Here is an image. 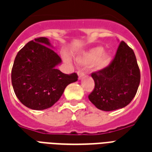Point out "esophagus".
I'll return each instance as SVG.
<instances>
[{
    "instance_id": "esophagus-1",
    "label": "esophagus",
    "mask_w": 152,
    "mask_h": 152,
    "mask_svg": "<svg viewBox=\"0 0 152 152\" xmlns=\"http://www.w3.org/2000/svg\"><path fill=\"white\" fill-rule=\"evenodd\" d=\"M84 75H85V74H84V72H83L78 71V76H79V79H80V80L83 78V76H84Z\"/></svg>"
}]
</instances>
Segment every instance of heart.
<instances>
[{
  "label": "heart",
  "mask_w": 152,
  "mask_h": 152,
  "mask_svg": "<svg viewBox=\"0 0 152 152\" xmlns=\"http://www.w3.org/2000/svg\"><path fill=\"white\" fill-rule=\"evenodd\" d=\"M102 47H95L86 52L81 57L77 58L78 62L82 64H94V67L97 70L105 69L109 65L111 61V56L108 53H103ZM69 62V60L67 59Z\"/></svg>",
  "instance_id": "b5f03b06"
}]
</instances>
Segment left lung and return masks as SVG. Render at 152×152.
Listing matches in <instances>:
<instances>
[{"label": "left lung", "mask_w": 152, "mask_h": 152, "mask_svg": "<svg viewBox=\"0 0 152 152\" xmlns=\"http://www.w3.org/2000/svg\"><path fill=\"white\" fill-rule=\"evenodd\" d=\"M91 77L95 88L88 99L98 109L111 111L129 105L140 82V72L133 50L121 41L110 64L91 73Z\"/></svg>", "instance_id": "8db88e82"}]
</instances>
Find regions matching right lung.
<instances>
[{"label":"right lung","mask_w":152,"mask_h":152,"mask_svg":"<svg viewBox=\"0 0 152 152\" xmlns=\"http://www.w3.org/2000/svg\"><path fill=\"white\" fill-rule=\"evenodd\" d=\"M49 46L50 41L45 37L30 41L18 52L12 69L16 97L35 110L51 107L67 86L78 80L76 72L69 75L56 69L61 59Z\"/></svg>","instance_id":"1"}]
</instances>
